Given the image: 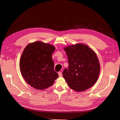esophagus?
Wrapping results in <instances>:
<instances>
[{"instance_id": "obj_1", "label": "esophagus", "mask_w": 120, "mask_h": 120, "mask_svg": "<svg viewBox=\"0 0 120 120\" xmlns=\"http://www.w3.org/2000/svg\"><path fill=\"white\" fill-rule=\"evenodd\" d=\"M58 75H59V76L60 77H61L63 76L62 73H61V72H59V73H58Z\"/></svg>"}]
</instances>
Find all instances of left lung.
Returning a JSON list of instances; mask_svg holds the SVG:
<instances>
[{
	"label": "left lung",
	"instance_id": "left-lung-1",
	"mask_svg": "<svg viewBox=\"0 0 120 120\" xmlns=\"http://www.w3.org/2000/svg\"><path fill=\"white\" fill-rule=\"evenodd\" d=\"M68 58V69L63 75L68 86L76 92L92 87L98 80L100 65L97 54L85 44L77 43L64 47Z\"/></svg>",
	"mask_w": 120,
	"mask_h": 120
}]
</instances>
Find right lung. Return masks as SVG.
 I'll return each mask as SVG.
<instances>
[{
	"mask_svg": "<svg viewBox=\"0 0 120 120\" xmlns=\"http://www.w3.org/2000/svg\"><path fill=\"white\" fill-rule=\"evenodd\" d=\"M55 49L52 45L37 41L29 43L24 49L20 59V71L25 82L34 88H48L59 78L54 71L52 59Z\"/></svg>",
	"mask_w": 120,
	"mask_h": 120,
	"instance_id": "right-lung-1",
	"label": "right lung"
}]
</instances>
